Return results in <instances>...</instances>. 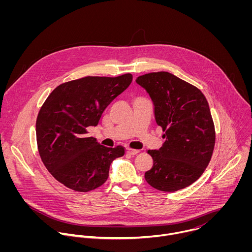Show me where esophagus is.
Instances as JSON below:
<instances>
[{
    "label": "esophagus",
    "instance_id": "obj_1",
    "mask_svg": "<svg viewBox=\"0 0 252 252\" xmlns=\"http://www.w3.org/2000/svg\"><path fill=\"white\" fill-rule=\"evenodd\" d=\"M126 152H127V154H129V155H136V154L139 153L138 150H133V149H130V148H127V149H126Z\"/></svg>",
    "mask_w": 252,
    "mask_h": 252
}]
</instances>
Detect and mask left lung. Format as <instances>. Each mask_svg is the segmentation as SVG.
Segmentation results:
<instances>
[{
    "label": "left lung",
    "instance_id": "obj_1",
    "mask_svg": "<svg viewBox=\"0 0 252 252\" xmlns=\"http://www.w3.org/2000/svg\"><path fill=\"white\" fill-rule=\"evenodd\" d=\"M150 94L155 118L165 138L159 150H149L154 163L147 183L160 191L189 187L207 167L215 145V128L208 102L199 89L167 71L135 81Z\"/></svg>",
    "mask_w": 252,
    "mask_h": 252
}]
</instances>
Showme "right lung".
I'll return each mask as SVG.
<instances>
[{
	"label": "right lung",
	"mask_w": 252,
	"mask_h": 252,
	"mask_svg": "<svg viewBox=\"0 0 252 252\" xmlns=\"http://www.w3.org/2000/svg\"><path fill=\"white\" fill-rule=\"evenodd\" d=\"M132 81L131 74L116 78L85 77L58 86L47 97L35 123L38 150L49 172L64 187L88 192L102 186L111 163L125 155L122 146L106 148L90 136L109 104Z\"/></svg>",
	"instance_id": "obj_1"
}]
</instances>
